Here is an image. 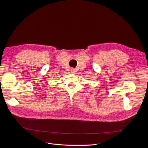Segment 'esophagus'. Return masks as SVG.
<instances>
[{
  "mask_svg": "<svg viewBox=\"0 0 148 148\" xmlns=\"http://www.w3.org/2000/svg\"><path fill=\"white\" fill-rule=\"evenodd\" d=\"M71 73H75V70H73V69H71Z\"/></svg>",
  "mask_w": 148,
  "mask_h": 148,
  "instance_id": "esophagus-1",
  "label": "esophagus"
}]
</instances>
